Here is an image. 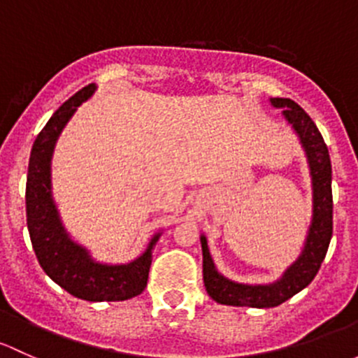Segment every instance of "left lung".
Wrapping results in <instances>:
<instances>
[{"label": "left lung", "instance_id": "1", "mask_svg": "<svg viewBox=\"0 0 358 358\" xmlns=\"http://www.w3.org/2000/svg\"><path fill=\"white\" fill-rule=\"evenodd\" d=\"M275 108H282V115L293 125L308 158V167L314 189V215L303 252L298 260L282 274L279 281L265 286L239 285L229 281L215 271L205 236H201L203 250V282L210 298L233 307L271 308L289 300L298 291L307 288L319 272L320 264L329 248L333 236V191H331V158L322 134L314 120L298 103L288 98H271Z\"/></svg>", "mask_w": 358, "mask_h": 358}]
</instances>
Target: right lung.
<instances>
[{
	"instance_id": "add662e5",
	"label": "right lung",
	"mask_w": 358,
	"mask_h": 358,
	"mask_svg": "<svg viewBox=\"0 0 358 358\" xmlns=\"http://www.w3.org/2000/svg\"><path fill=\"white\" fill-rule=\"evenodd\" d=\"M94 90L96 86L90 84L69 98L48 120L32 145L25 186L27 227L39 265L58 286L80 300L122 301L145 291L152 250L160 233L153 236L146 252L131 264H98L86 248L73 243L65 233L51 198V157L57 139L77 106L86 101Z\"/></svg>"
}]
</instances>
